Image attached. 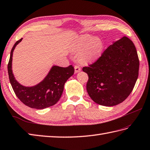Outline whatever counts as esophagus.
<instances>
[{"label": "esophagus", "mask_w": 150, "mask_h": 150, "mask_svg": "<svg viewBox=\"0 0 150 150\" xmlns=\"http://www.w3.org/2000/svg\"><path fill=\"white\" fill-rule=\"evenodd\" d=\"M74 68H75V72L76 73H79V71H81V67L79 66H77V65L75 66Z\"/></svg>", "instance_id": "obj_1"}]
</instances>
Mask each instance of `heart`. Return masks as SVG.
I'll return each mask as SVG.
<instances>
[{
	"mask_svg": "<svg viewBox=\"0 0 150 150\" xmlns=\"http://www.w3.org/2000/svg\"><path fill=\"white\" fill-rule=\"evenodd\" d=\"M77 49L81 51L80 59L84 62H93L98 59L103 51V43L98 37H93L90 34H84L79 38Z\"/></svg>",
	"mask_w": 150,
	"mask_h": 150,
	"instance_id": "obj_1",
	"label": "heart"
}]
</instances>
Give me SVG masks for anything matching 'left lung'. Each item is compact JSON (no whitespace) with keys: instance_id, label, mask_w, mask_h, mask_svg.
Segmentation results:
<instances>
[{"instance_id":"8db88e82","label":"left lung","mask_w":150,"mask_h":150,"mask_svg":"<svg viewBox=\"0 0 150 150\" xmlns=\"http://www.w3.org/2000/svg\"><path fill=\"white\" fill-rule=\"evenodd\" d=\"M139 70L135 46L127 37H123L108 47L96 62L83 68L88 75L87 92L99 105H118L130 95Z\"/></svg>"}]
</instances>
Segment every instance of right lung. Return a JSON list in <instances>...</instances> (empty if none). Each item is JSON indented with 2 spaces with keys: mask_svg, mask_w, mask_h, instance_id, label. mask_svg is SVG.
<instances>
[{
  "mask_svg": "<svg viewBox=\"0 0 150 150\" xmlns=\"http://www.w3.org/2000/svg\"><path fill=\"white\" fill-rule=\"evenodd\" d=\"M23 38L16 42L11 51L8 64L9 79L11 86L20 101L26 106L36 109L51 107L59 101L63 93L64 84L74 73L71 65L67 67L53 66L42 81L33 86H25L15 78L12 72L13 52Z\"/></svg>",
  "mask_w": 150,
  "mask_h": 150,
  "instance_id": "1",
  "label": "right lung"
}]
</instances>
